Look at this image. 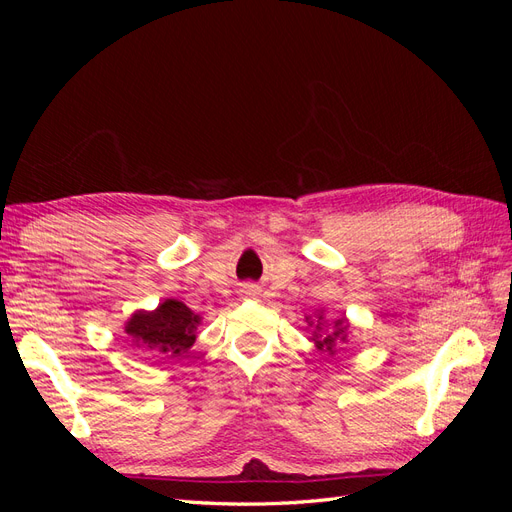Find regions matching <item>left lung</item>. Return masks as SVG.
<instances>
[{
    "instance_id": "1",
    "label": "left lung",
    "mask_w": 512,
    "mask_h": 512,
    "mask_svg": "<svg viewBox=\"0 0 512 512\" xmlns=\"http://www.w3.org/2000/svg\"><path fill=\"white\" fill-rule=\"evenodd\" d=\"M307 329H312V339L314 346L327 356H333L337 352V344L348 342V331H350V320L346 316L335 318V320H327L324 316V309H318L316 316H305Z\"/></svg>"
}]
</instances>
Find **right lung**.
Wrapping results in <instances>:
<instances>
[{
	"instance_id": "right-lung-1",
	"label": "right lung",
	"mask_w": 512,
	"mask_h": 512,
	"mask_svg": "<svg viewBox=\"0 0 512 512\" xmlns=\"http://www.w3.org/2000/svg\"><path fill=\"white\" fill-rule=\"evenodd\" d=\"M200 318L196 312L177 299H164L156 309H136L128 318L126 333L136 348L147 354L179 356L188 352L196 337Z\"/></svg>"
}]
</instances>
